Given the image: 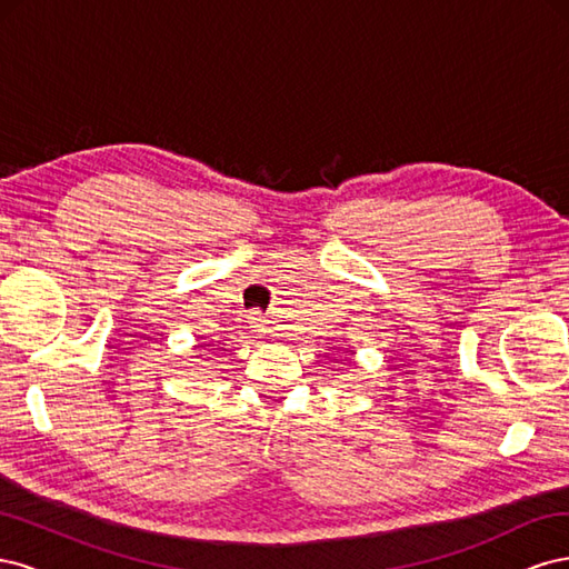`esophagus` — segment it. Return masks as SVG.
<instances>
[{"label":"esophagus","instance_id":"34e87169","mask_svg":"<svg viewBox=\"0 0 569 569\" xmlns=\"http://www.w3.org/2000/svg\"><path fill=\"white\" fill-rule=\"evenodd\" d=\"M249 327L256 335H266L268 332V320H266L263 313L253 311V313H249Z\"/></svg>","mask_w":569,"mask_h":569}]
</instances>
